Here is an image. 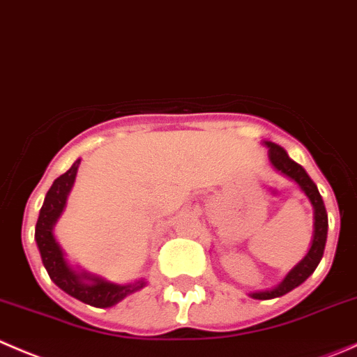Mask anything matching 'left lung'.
Instances as JSON below:
<instances>
[{
    "mask_svg": "<svg viewBox=\"0 0 357 357\" xmlns=\"http://www.w3.org/2000/svg\"><path fill=\"white\" fill-rule=\"evenodd\" d=\"M269 147V161L274 167V170H278L280 174L287 175L288 178H291L294 182H297L300 189L303 190L307 197H309L310 204L314 208V236H312V245H310L309 252L303 257L302 260L290 271V273L284 276V280L281 281L278 287L271 288V290H262V291H253L250 294V297L257 300H271L278 298L287 295L288 291L295 290L300 287L310 274L316 271L317 264L321 262L324 253V245H326V234H328V215L326 208H324L323 197H321L319 190H317L316 183L312 182V178L307 175V172L300 167L298 163H295L290 156L287 154V151L283 147H280L274 142H264Z\"/></svg>",
    "mask_w": 357,
    "mask_h": 357,
    "instance_id": "1",
    "label": "left lung"
}]
</instances>
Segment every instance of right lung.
<instances>
[{
  "label": "right lung",
  "instance_id": "right-lung-1",
  "mask_svg": "<svg viewBox=\"0 0 357 357\" xmlns=\"http://www.w3.org/2000/svg\"><path fill=\"white\" fill-rule=\"evenodd\" d=\"M79 163L81 160L74 161L73 167L52 183L50 190L45 197L43 206L40 210L34 239H36L38 250H40L41 260H43L48 276L60 290H63L70 297L88 303V305L105 309V307L116 305L125 297L146 287V281L137 280L135 283L126 284L111 283V281L86 273V271L74 269L66 260V255H63L62 248L54 236V227L62 215L63 208H66L67 196L74 185Z\"/></svg>",
  "mask_w": 357,
  "mask_h": 357
}]
</instances>
